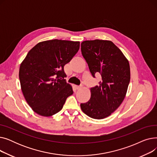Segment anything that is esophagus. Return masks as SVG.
I'll return each mask as SVG.
<instances>
[{"label":"esophagus","instance_id":"1","mask_svg":"<svg viewBox=\"0 0 157 157\" xmlns=\"http://www.w3.org/2000/svg\"><path fill=\"white\" fill-rule=\"evenodd\" d=\"M74 89H75V90H79V89L81 88V86H76V85H74Z\"/></svg>","mask_w":157,"mask_h":157}]
</instances>
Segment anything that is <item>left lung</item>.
Segmentation results:
<instances>
[{"instance_id": "1", "label": "left lung", "mask_w": 157, "mask_h": 157, "mask_svg": "<svg viewBox=\"0 0 157 157\" xmlns=\"http://www.w3.org/2000/svg\"><path fill=\"white\" fill-rule=\"evenodd\" d=\"M81 49L92 76L100 73L102 77L99 85L90 88L91 97L81 104V109L90 118L104 119L119 108L126 96L130 79L129 62L111 40H85Z\"/></svg>"}]
</instances>
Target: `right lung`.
<instances>
[{"label": "right lung", "instance_id": "1", "mask_svg": "<svg viewBox=\"0 0 157 157\" xmlns=\"http://www.w3.org/2000/svg\"><path fill=\"white\" fill-rule=\"evenodd\" d=\"M79 41L53 39L40 42L20 64L19 78L23 95L36 113L48 117L59 112L72 87L64 79V65L79 49Z\"/></svg>", "mask_w": 157, "mask_h": 157}]
</instances>
